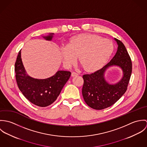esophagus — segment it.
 Returning a JSON list of instances; mask_svg holds the SVG:
<instances>
[{
	"mask_svg": "<svg viewBox=\"0 0 147 147\" xmlns=\"http://www.w3.org/2000/svg\"><path fill=\"white\" fill-rule=\"evenodd\" d=\"M71 75H72V76H77V75H78V73H76V72H72V74H71Z\"/></svg>",
	"mask_w": 147,
	"mask_h": 147,
	"instance_id": "esophagus-1",
	"label": "esophagus"
}]
</instances>
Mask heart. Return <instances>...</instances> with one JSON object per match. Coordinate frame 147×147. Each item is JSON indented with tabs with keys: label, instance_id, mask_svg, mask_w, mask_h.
<instances>
[{
	"label": "heart",
	"instance_id": "b5f03b06",
	"mask_svg": "<svg viewBox=\"0 0 147 147\" xmlns=\"http://www.w3.org/2000/svg\"><path fill=\"white\" fill-rule=\"evenodd\" d=\"M113 51L114 45L110 40L95 34H83L72 37L67 46L62 49V54L67 64H73L79 56L84 69L93 71L105 64Z\"/></svg>",
	"mask_w": 147,
	"mask_h": 147
}]
</instances>
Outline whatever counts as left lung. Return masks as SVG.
<instances>
[{"mask_svg": "<svg viewBox=\"0 0 147 147\" xmlns=\"http://www.w3.org/2000/svg\"><path fill=\"white\" fill-rule=\"evenodd\" d=\"M118 43L117 53L110 62L101 69L83 76L82 94L86 104L92 109L102 110L114 105L125 93L132 73V61L124 44L115 38ZM112 65L119 66L124 76L118 84H108L104 79L106 68Z\"/></svg>", "mask_w": 147, "mask_h": 147, "instance_id": "left-lung-1", "label": "left lung"}]
</instances>
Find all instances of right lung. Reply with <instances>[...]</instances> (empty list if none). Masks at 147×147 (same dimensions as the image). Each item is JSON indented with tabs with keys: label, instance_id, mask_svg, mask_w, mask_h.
<instances>
[{
	"label": "right lung",
	"instance_id": "add662e5",
	"mask_svg": "<svg viewBox=\"0 0 147 147\" xmlns=\"http://www.w3.org/2000/svg\"><path fill=\"white\" fill-rule=\"evenodd\" d=\"M53 33L44 37L51 40ZM16 82L22 94L30 102L40 107L53 104L59 96L64 85L68 80L71 73L58 71L54 76L46 79H36L26 75L19 51L15 64Z\"/></svg>",
	"mask_w": 147,
	"mask_h": 147
}]
</instances>
